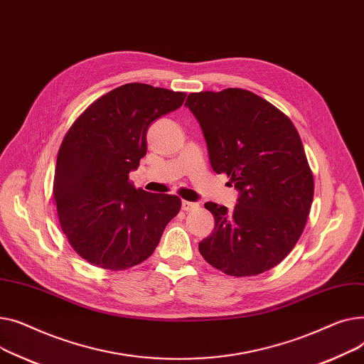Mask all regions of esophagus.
<instances>
[{"instance_id":"obj_1","label":"esophagus","mask_w":364,"mask_h":364,"mask_svg":"<svg viewBox=\"0 0 364 364\" xmlns=\"http://www.w3.org/2000/svg\"><path fill=\"white\" fill-rule=\"evenodd\" d=\"M198 208V204L197 203H191V201H182V210L185 211H191V210H196Z\"/></svg>"}]
</instances>
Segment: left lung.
Instances as JSON below:
<instances>
[{
	"label": "left lung",
	"mask_w": 364,
	"mask_h": 364,
	"mask_svg": "<svg viewBox=\"0 0 364 364\" xmlns=\"http://www.w3.org/2000/svg\"><path fill=\"white\" fill-rule=\"evenodd\" d=\"M210 164L238 191L237 205L204 207L215 230L200 244L207 263L229 276H254L279 264L304 230L314 182L292 122L274 105L241 88L189 94Z\"/></svg>",
	"instance_id": "1"
}]
</instances>
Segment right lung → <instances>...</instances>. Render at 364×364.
<instances>
[{
  "label": "right lung",
  "instance_id": "right-lung-1",
  "mask_svg": "<svg viewBox=\"0 0 364 364\" xmlns=\"http://www.w3.org/2000/svg\"><path fill=\"white\" fill-rule=\"evenodd\" d=\"M186 94L126 83L94 101L64 136L53 196L61 229L82 259L123 270L146 260L181 198L129 182L146 154L148 127L175 112Z\"/></svg>",
  "mask_w": 364,
  "mask_h": 364
}]
</instances>
